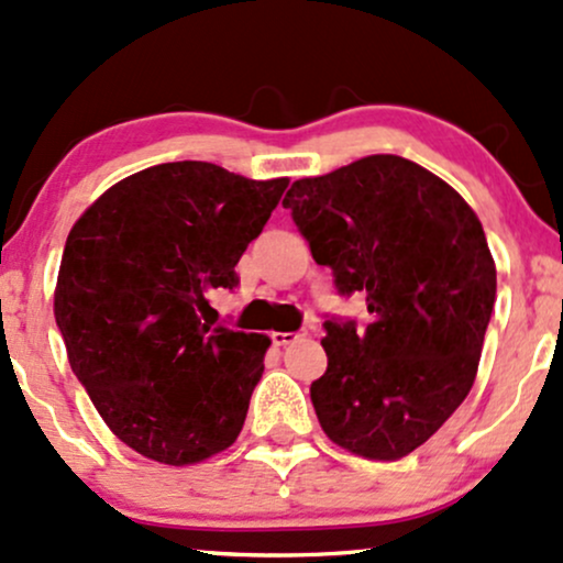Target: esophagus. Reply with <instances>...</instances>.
Masks as SVG:
<instances>
[{"label": "esophagus", "instance_id": "1", "mask_svg": "<svg viewBox=\"0 0 563 563\" xmlns=\"http://www.w3.org/2000/svg\"><path fill=\"white\" fill-rule=\"evenodd\" d=\"M301 331H288V333H280V331H277V333H273V344L275 346H288V344H296V341H299L301 339Z\"/></svg>", "mask_w": 563, "mask_h": 563}]
</instances>
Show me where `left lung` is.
Here are the masks:
<instances>
[{
  "instance_id": "8db88e82",
  "label": "left lung",
  "mask_w": 563,
  "mask_h": 563,
  "mask_svg": "<svg viewBox=\"0 0 563 563\" xmlns=\"http://www.w3.org/2000/svg\"><path fill=\"white\" fill-rule=\"evenodd\" d=\"M341 296L365 294L371 322L328 314L318 421L339 448L399 461L461 407L495 307L482 222L448 183L399 156H367L296 179L283 198Z\"/></svg>"
}]
</instances>
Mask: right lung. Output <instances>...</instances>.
I'll return each instance as SVG.
<instances>
[{"label": "right lung", "mask_w": 563, "mask_h": 563, "mask_svg": "<svg viewBox=\"0 0 563 563\" xmlns=\"http://www.w3.org/2000/svg\"><path fill=\"white\" fill-rule=\"evenodd\" d=\"M286 187L174 161L121 179L68 232L55 320L70 371L140 455L187 466L241 434L269 339L214 325L209 299L241 283Z\"/></svg>", "instance_id": "right-lung-1"}]
</instances>
